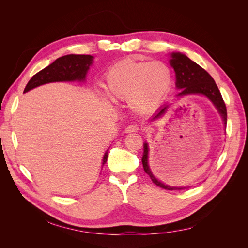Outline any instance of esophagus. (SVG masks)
<instances>
[{"mask_svg": "<svg viewBox=\"0 0 248 248\" xmlns=\"http://www.w3.org/2000/svg\"><path fill=\"white\" fill-rule=\"evenodd\" d=\"M138 131H140V128L137 125H129L125 128L126 133H132V132H138Z\"/></svg>", "mask_w": 248, "mask_h": 248, "instance_id": "esophagus-1", "label": "esophagus"}]
</instances>
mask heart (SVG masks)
I'll use <instances>...</instances> for the list:
<instances>
[{
    "label": "heart",
    "instance_id": "heart-1",
    "mask_svg": "<svg viewBox=\"0 0 248 248\" xmlns=\"http://www.w3.org/2000/svg\"><path fill=\"white\" fill-rule=\"evenodd\" d=\"M170 67L161 61L125 59L110 66L104 77V89L112 100L127 101L137 114L153 111L172 86Z\"/></svg>",
    "mask_w": 248,
    "mask_h": 248
}]
</instances>
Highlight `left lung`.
Returning <instances> with one entry per match:
<instances>
[{
	"label": "left lung",
	"mask_w": 248,
	"mask_h": 248,
	"mask_svg": "<svg viewBox=\"0 0 248 248\" xmlns=\"http://www.w3.org/2000/svg\"><path fill=\"white\" fill-rule=\"evenodd\" d=\"M170 62L176 72V86L178 89L181 90V92L179 93L178 96H184L189 94H202L207 96L208 98L213 102L217 110L219 111V114L221 115L224 122V126H226L228 117L227 107L222 99L219 89L215 84L212 77L196 62L191 61L188 57H186L183 54H180V52H172ZM167 108L168 106L161 108L158 114L154 117V119L162 116L164 114V111L167 110ZM148 152L149 150L146 142L144 145V154H142L141 162L145 172L151 178L154 184L168 190H182L183 188H185V187H170L168 185H164L163 183L158 181V180L153 176L151 170L149 168Z\"/></svg>",
	"instance_id": "1"
}]
</instances>
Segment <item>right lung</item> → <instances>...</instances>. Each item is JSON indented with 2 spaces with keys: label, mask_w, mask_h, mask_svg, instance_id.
Masks as SVG:
<instances>
[{
  "label": "right lung",
  "mask_w": 248,
  "mask_h": 248,
  "mask_svg": "<svg viewBox=\"0 0 248 248\" xmlns=\"http://www.w3.org/2000/svg\"><path fill=\"white\" fill-rule=\"evenodd\" d=\"M93 57L90 55H67L57 59L41 71L37 72L27 84L24 93L29 90L47 84L51 81L82 80L85 79L89 66L92 64ZM108 150L104 154V164L108 160Z\"/></svg>",
  "instance_id": "right-lung-1"
}]
</instances>
